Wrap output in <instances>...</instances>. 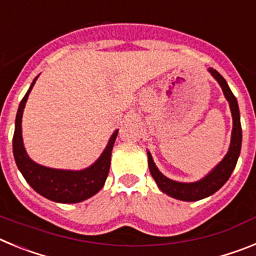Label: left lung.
I'll use <instances>...</instances> for the list:
<instances>
[{
	"mask_svg": "<svg viewBox=\"0 0 256 256\" xmlns=\"http://www.w3.org/2000/svg\"><path fill=\"white\" fill-rule=\"evenodd\" d=\"M209 72L216 82L223 90L226 98L230 102V112H232V119H234V128H232V136H230V144L228 148L227 155L223 158L220 162L212 169L208 176H205L202 180L192 183H182L176 182L169 178H166L159 169L156 168L155 162L152 160V156L148 151V169L155 180L156 184L164 194L172 196L174 198L182 201H198L201 198H205L208 196L212 195L214 192L218 191L223 184L230 177L234 166L238 160L240 151H241V142H242V130H241V122H240V110L238 104H237L236 97L232 94V91L228 87L226 79L216 72V69L209 68Z\"/></svg>",
	"mask_w": 256,
	"mask_h": 256,
	"instance_id": "left-lung-1",
	"label": "left lung"
}]
</instances>
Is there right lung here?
Masks as SVG:
<instances>
[{
  "mask_svg": "<svg viewBox=\"0 0 256 256\" xmlns=\"http://www.w3.org/2000/svg\"><path fill=\"white\" fill-rule=\"evenodd\" d=\"M38 76H36L18 108L16 119H15V132H14L12 138L15 162H16L19 170L22 172V177L26 178L32 188L44 198L55 201V202H61V204L80 202V201H84L91 196L96 195L105 184L108 169H110L112 151L114 148L115 140H116L118 130L112 133L108 140V146L101 154L100 158L97 159V162L83 170H64V169L47 168V166L34 162L28 156L26 148H24V144H22V118L28 96Z\"/></svg>",
  "mask_w": 256,
  "mask_h": 256,
  "instance_id": "obj_1",
  "label": "right lung"
}]
</instances>
